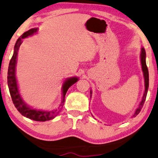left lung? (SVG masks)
Segmentation results:
<instances>
[{"label": "left lung", "mask_w": 158, "mask_h": 158, "mask_svg": "<svg viewBox=\"0 0 158 158\" xmlns=\"http://www.w3.org/2000/svg\"><path fill=\"white\" fill-rule=\"evenodd\" d=\"M140 58H141V69H142L143 77H144L145 90H144V93H143L142 100H141L140 103H139V107L137 108V109L135 110V113L133 114L132 117H136V116L139 114V112L141 111V109H142V107H143V103H144V102H145L146 98H147V91H148V88H149V71H148V69H147V64H146V52L143 48H141ZM90 93H92L91 91H90Z\"/></svg>", "instance_id": "8db88e82"}]
</instances>
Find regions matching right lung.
<instances>
[{
    "mask_svg": "<svg viewBox=\"0 0 158 158\" xmlns=\"http://www.w3.org/2000/svg\"><path fill=\"white\" fill-rule=\"evenodd\" d=\"M38 31V28H32L29 31H27L25 33H24L21 37H19L17 39V42L15 45V49H14V54L11 60H10L9 65V69H8V76H7V81L8 86H9V93L11 95V99H12L13 103L15 104V106L17 108V109L19 111V112L24 117H27L35 121L39 122H45L47 120H50L55 118V117L58 114L60 111H61V109L63 108L65 102V96L66 94L68 89L71 86H72L73 84H75L78 81L77 77H71L66 79L65 82L63 83L62 90H63V98H62V102L60 104L59 107L57 109L51 111H42L38 110V109H33L32 108L29 107L26 103L24 102L23 100L19 95V89H18L17 81L16 79L15 75V69L16 64H17V53L19 48L23 43V39L27 38V36L32 35L36 33Z\"/></svg>",
    "mask_w": 158,
    "mask_h": 158,
    "instance_id": "right-lung-1",
    "label": "right lung"
}]
</instances>
